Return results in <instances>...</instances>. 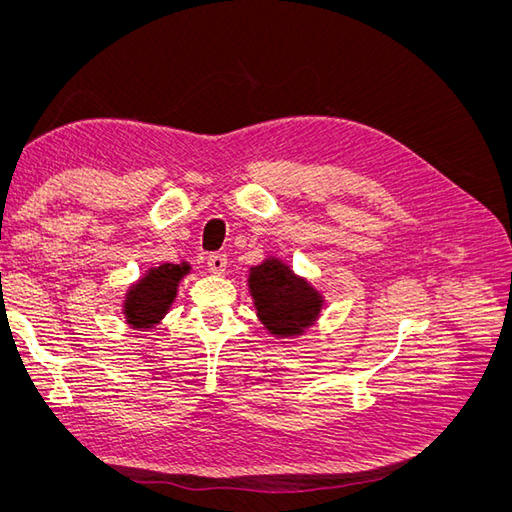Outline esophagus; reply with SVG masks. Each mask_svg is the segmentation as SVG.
<instances>
[{
  "label": "esophagus",
  "instance_id": "1",
  "mask_svg": "<svg viewBox=\"0 0 512 512\" xmlns=\"http://www.w3.org/2000/svg\"><path fill=\"white\" fill-rule=\"evenodd\" d=\"M226 265H228L226 254L215 252V254H211V256L207 258V267H209L211 273H218V275L224 273V271H226Z\"/></svg>",
  "mask_w": 512,
  "mask_h": 512
}]
</instances>
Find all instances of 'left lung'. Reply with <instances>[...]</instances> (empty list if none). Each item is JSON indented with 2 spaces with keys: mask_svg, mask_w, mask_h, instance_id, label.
Segmentation results:
<instances>
[{
  "mask_svg": "<svg viewBox=\"0 0 512 512\" xmlns=\"http://www.w3.org/2000/svg\"><path fill=\"white\" fill-rule=\"evenodd\" d=\"M247 286L258 320L275 337L303 335L318 320L322 294L280 258H267L250 269Z\"/></svg>",
  "mask_w": 512,
  "mask_h": 512,
  "instance_id": "1",
  "label": "left lung"
}]
</instances>
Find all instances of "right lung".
<instances>
[{"mask_svg": "<svg viewBox=\"0 0 512 512\" xmlns=\"http://www.w3.org/2000/svg\"><path fill=\"white\" fill-rule=\"evenodd\" d=\"M188 273V262H181V265L164 262L160 267H151L141 280L132 284L123 301V314L130 327L151 329L153 324H160L177 297L179 282Z\"/></svg>", "mask_w": 512, "mask_h": 512, "instance_id": "add662e5", "label": "right lung"}]
</instances>
